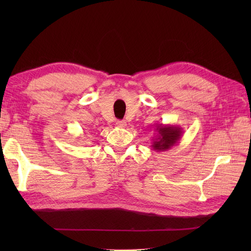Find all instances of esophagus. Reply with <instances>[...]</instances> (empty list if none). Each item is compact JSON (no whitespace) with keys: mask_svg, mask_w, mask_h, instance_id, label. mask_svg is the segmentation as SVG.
I'll return each instance as SVG.
<instances>
[{"mask_svg":"<svg viewBox=\"0 0 251 251\" xmlns=\"http://www.w3.org/2000/svg\"><path fill=\"white\" fill-rule=\"evenodd\" d=\"M127 124H126V122L125 121H117L116 122V126L117 127H125Z\"/></svg>","mask_w":251,"mask_h":251,"instance_id":"34e87169","label":"esophagus"}]
</instances>
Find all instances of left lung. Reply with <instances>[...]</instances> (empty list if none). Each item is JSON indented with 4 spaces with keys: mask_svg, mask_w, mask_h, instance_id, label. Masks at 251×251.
<instances>
[{
    "mask_svg": "<svg viewBox=\"0 0 251 251\" xmlns=\"http://www.w3.org/2000/svg\"><path fill=\"white\" fill-rule=\"evenodd\" d=\"M156 136L152 138V149L156 152H164L170 150L177 146L183 134L182 127L170 124H156Z\"/></svg>",
    "mask_w": 251,
    "mask_h": 251,
    "instance_id": "8db88e82",
    "label": "left lung"
}]
</instances>
